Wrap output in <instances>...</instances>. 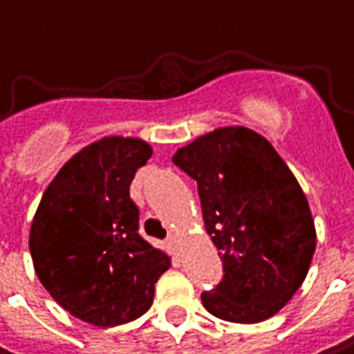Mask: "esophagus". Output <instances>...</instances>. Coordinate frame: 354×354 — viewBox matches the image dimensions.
Masks as SVG:
<instances>
[{
  "label": "esophagus",
  "instance_id": "34e87169",
  "mask_svg": "<svg viewBox=\"0 0 354 354\" xmlns=\"http://www.w3.org/2000/svg\"><path fill=\"white\" fill-rule=\"evenodd\" d=\"M167 244H169V246H171V248L175 250V248L179 246V241H177V236H175V234H171V236L167 239Z\"/></svg>",
  "mask_w": 354,
  "mask_h": 354
}]
</instances>
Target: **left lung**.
<instances>
[{
  "label": "left lung",
  "instance_id": "8db88e82",
  "mask_svg": "<svg viewBox=\"0 0 354 354\" xmlns=\"http://www.w3.org/2000/svg\"><path fill=\"white\" fill-rule=\"evenodd\" d=\"M173 162L198 183L205 230L224 265L201 304L228 322L271 318L304 283L316 250L312 212L288 165L243 126L201 136Z\"/></svg>",
  "mask_w": 354,
  "mask_h": 354
}]
</instances>
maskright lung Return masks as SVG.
Listing matches in <instances>:
<instances>
[{
	"mask_svg": "<svg viewBox=\"0 0 354 354\" xmlns=\"http://www.w3.org/2000/svg\"><path fill=\"white\" fill-rule=\"evenodd\" d=\"M153 149L102 138L73 156L46 187L30 228V254L44 289L75 318L115 326L140 318L171 261L140 228L130 183Z\"/></svg>",
	"mask_w": 354,
	"mask_h": 354,
	"instance_id": "add662e5",
	"label": "right lung"
}]
</instances>
